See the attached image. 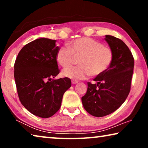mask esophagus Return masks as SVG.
<instances>
[{
	"mask_svg": "<svg viewBox=\"0 0 148 148\" xmlns=\"http://www.w3.org/2000/svg\"><path fill=\"white\" fill-rule=\"evenodd\" d=\"M78 83V82L77 81H76V80H72V84H77Z\"/></svg>",
	"mask_w": 148,
	"mask_h": 148,
	"instance_id": "esophagus-1",
	"label": "esophagus"
}]
</instances>
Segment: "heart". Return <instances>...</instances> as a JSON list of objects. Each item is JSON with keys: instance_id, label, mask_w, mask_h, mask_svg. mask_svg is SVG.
Instances as JSON below:
<instances>
[{"instance_id": "heart-1", "label": "heart", "mask_w": 148, "mask_h": 148, "mask_svg": "<svg viewBox=\"0 0 148 148\" xmlns=\"http://www.w3.org/2000/svg\"><path fill=\"white\" fill-rule=\"evenodd\" d=\"M68 47L62 46L58 49L56 59L64 69L74 63L75 57H79V66L64 70V76L74 79H83L90 75L98 76L104 74L111 65L114 53L111 48L103 46L95 40L82 37L69 42Z\"/></svg>"}]
</instances>
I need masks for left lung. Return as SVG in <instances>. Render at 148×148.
<instances>
[{"instance_id": "1", "label": "left lung", "mask_w": 148, "mask_h": 148, "mask_svg": "<svg viewBox=\"0 0 148 148\" xmlns=\"http://www.w3.org/2000/svg\"><path fill=\"white\" fill-rule=\"evenodd\" d=\"M105 40L114 53L108 69L87 83V92L82 97L85 110L92 116L103 117L112 114L125 101L131 90L134 58L121 40L106 35Z\"/></svg>"}]
</instances>
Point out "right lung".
<instances>
[{
	"mask_svg": "<svg viewBox=\"0 0 148 148\" xmlns=\"http://www.w3.org/2000/svg\"><path fill=\"white\" fill-rule=\"evenodd\" d=\"M56 40L38 38L26 44L14 64V78L21 103L34 116L50 117L61 106L69 77L53 79L59 73Z\"/></svg>",
	"mask_w": 148,
	"mask_h": 148,
	"instance_id": "obj_1",
	"label": "right lung"
}]
</instances>
